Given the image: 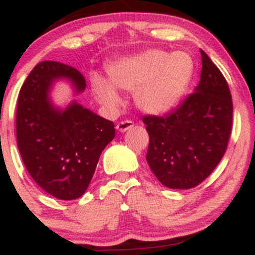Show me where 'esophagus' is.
Listing matches in <instances>:
<instances>
[{
	"label": "esophagus",
	"mask_w": 255,
	"mask_h": 255,
	"mask_svg": "<svg viewBox=\"0 0 255 255\" xmlns=\"http://www.w3.org/2000/svg\"><path fill=\"white\" fill-rule=\"evenodd\" d=\"M133 126H134L133 121H130V120H126V121H121L120 124L116 125V129L121 131V133H124V131L130 129Z\"/></svg>",
	"instance_id": "34e87169"
}]
</instances>
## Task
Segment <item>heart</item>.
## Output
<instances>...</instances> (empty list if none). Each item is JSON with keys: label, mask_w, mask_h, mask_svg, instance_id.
Wrapping results in <instances>:
<instances>
[{"label": "heart", "mask_w": 255, "mask_h": 255, "mask_svg": "<svg viewBox=\"0 0 255 255\" xmlns=\"http://www.w3.org/2000/svg\"><path fill=\"white\" fill-rule=\"evenodd\" d=\"M107 73L110 83L99 75L91 78L93 92L102 104L116 108L121 103L115 89L135 90L134 99L140 110L162 115L182 101L194 75V61L186 51L169 54L146 49L108 64Z\"/></svg>", "instance_id": "b5f03b06"}]
</instances>
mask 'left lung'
<instances>
[{
	"label": "left lung",
	"mask_w": 255,
	"mask_h": 255,
	"mask_svg": "<svg viewBox=\"0 0 255 255\" xmlns=\"http://www.w3.org/2000/svg\"><path fill=\"white\" fill-rule=\"evenodd\" d=\"M194 93L168 115H146L147 159L159 182L172 189L198 186L223 158L233 127V101L221 71L203 50Z\"/></svg>",
	"instance_id": "8db88e82"
}]
</instances>
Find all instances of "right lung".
I'll return each instance as SVG.
<instances>
[{
    "mask_svg": "<svg viewBox=\"0 0 255 255\" xmlns=\"http://www.w3.org/2000/svg\"><path fill=\"white\" fill-rule=\"evenodd\" d=\"M60 79L77 93L86 87L80 72L55 61L38 63L26 78L17 98L16 141L34 182L52 197L73 200L86 192L115 128L75 101L66 109L55 107L49 92Z\"/></svg>",
    "mask_w": 255,
    "mask_h": 255,
    "instance_id": "add662e5",
    "label": "right lung"
}]
</instances>
